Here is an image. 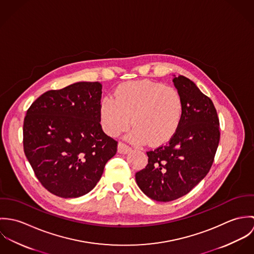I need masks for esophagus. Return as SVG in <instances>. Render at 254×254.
Here are the masks:
<instances>
[{
  "label": "esophagus",
  "mask_w": 254,
  "mask_h": 254,
  "mask_svg": "<svg viewBox=\"0 0 254 254\" xmlns=\"http://www.w3.org/2000/svg\"><path fill=\"white\" fill-rule=\"evenodd\" d=\"M131 147L129 145H125L124 143H121L119 142L118 143V147H117V150L119 153H122V154H126L128 153L129 151H131Z\"/></svg>",
  "instance_id": "34e87169"
}]
</instances>
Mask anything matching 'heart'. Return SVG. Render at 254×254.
Instances as JSON below:
<instances>
[{"instance_id": "1", "label": "heart", "mask_w": 254, "mask_h": 254, "mask_svg": "<svg viewBox=\"0 0 254 254\" xmlns=\"http://www.w3.org/2000/svg\"><path fill=\"white\" fill-rule=\"evenodd\" d=\"M183 99L178 90L150 80L120 84L113 98L100 104V122L112 137L118 136L131 124L128 138L137 143L159 145L176 133L183 116Z\"/></svg>"}]
</instances>
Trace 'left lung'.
I'll return each mask as SVG.
<instances>
[{"instance_id":"1","label":"left lung","mask_w":254,"mask_h":254,"mask_svg":"<svg viewBox=\"0 0 254 254\" xmlns=\"http://www.w3.org/2000/svg\"><path fill=\"white\" fill-rule=\"evenodd\" d=\"M173 83L183 99L181 123L166 145L146 152L148 163L136 173L145 195L164 202L187 194L207 175L220 140L212 101L185 76L174 75Z\"/></svg>"}]
</instances>
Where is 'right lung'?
<instances>
[{
	"label": "right lung",
	"mask_w": 254,
	"mask_h": 254,
	"mask_svg": "<svg viewBox=\"0 0 254 254\" xmlns=\"http://www.w3.org/2000/svg\"><path fill=\"white\" fill-rule=\"evenodd\" d=\"M102 84L77 82L40 96L26 112L23 147L38 180L52 193L79 197L100 181L117 142L100 124Z\"/></svg>",
	"instance_id": "obj_1"
}]
</instances>
